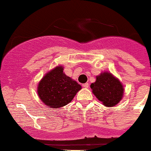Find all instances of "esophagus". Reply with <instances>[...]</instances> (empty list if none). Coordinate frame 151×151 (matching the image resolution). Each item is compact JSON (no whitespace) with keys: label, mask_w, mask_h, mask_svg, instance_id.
<instances>
[{"label":"esophagus","mask_w":151,"mask_h":151,"mask_svg":"<svg viewBox=\"0 0 151 151\" xmlns=\"http://www.w3.org/2000/svg\"><path fill=\"white\" fill-rule=\"evenodd\" d=\"M89 84L88 83H83V87L86 88V89L89 88Z\"/></svg>","instance_id":"esophagus-1"}]
</instances>
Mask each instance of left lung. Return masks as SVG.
<instances>
[{"label": "left lung", "instance_id": "1", "mask_svg": "<svg viewBox=\"0 0 151 151\" xmlns=\"http://www.w3.org/2000/svg\"><path fill=\"white\" fill-rule=\"evenodd\" d=\"M90 87L98 101L106 107L117 105L124 95V88L120 81L108 71L97 76L96 81L91 83Z\"/></svg>", "mask_w": 151, "mask_h": 151}]
</instances>
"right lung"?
Here are the masks:
<instances>
[{"mask_svg":"<svg viewBox=\"0 0 151 151\" xmlns=\"http://www.w3.org/2000/svg\"><path fill=\"white\" fill-rule=\"evenodd\" d=\"M64 67L58 65L47 73L39 82L37 95L43 104L51 109L68 105L81 89L75 80L65 75Z\"/></svg>","mask_w":151,"mask_h":151,"instance_id":"obj_1","label":"right lung"}]
</instances>
